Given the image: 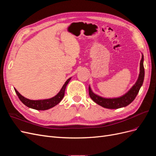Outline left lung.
I'll list each match as a JSON object with an SVG mask.
<instances>
[{
	"label": "left lung",
	"mask_w": 156,
	"mask_h": 156,
	"mask_svg": "<svg viewBox=\"0 0 156 156\" xmlns=\"http://www.w3.org/2000/svg\"><path fill=\"white\" fill-rule=\"evenodd\" d=\"M144 56L142 55V58L140 62V73L137 81L135 83L134 85L127 92L126 94L120 98H104L97 94H94L90 88L88 87L89 96L92 100L96 103L97 104L104 108H111V109H115V108H119L121 107H124L128 105L133 101L136 98L137 94L139 93V90L143 85L144 77V68L143 66Z\"/></svg>",
	"instance_id": "8db88e82"
}]
</instances>
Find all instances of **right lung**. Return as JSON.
Here are the masks:
<instances>
[{"label": "right lung", "instance_id": "right-lung-1", "mask_svg": "<svg viewBox=\"0 0 156 156\" xmlns=\"http://www.w3.org/2000/svg\"><path fill=\"white\" fill-rule=\"evenodd\" d=\"M71 78L72 77L69 78L67 81H66V83L62 86L60 92L56 94L55 96H54L53 98H51L50 99H47V100H29V99H27L25 97H23L22 95H21L16 88H14V90H15L17 95L18 98H20L21 101L28 107L34 108V109H36V110H40V111L48 110L49 108H51L57 105L58 103H59L61 101V100H62V98L64 96L66 87L67 84L69 82Z\"/></svg>", "mask_w": 156, "mask_h": 156}]
</instances>
